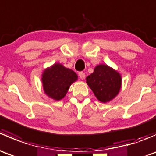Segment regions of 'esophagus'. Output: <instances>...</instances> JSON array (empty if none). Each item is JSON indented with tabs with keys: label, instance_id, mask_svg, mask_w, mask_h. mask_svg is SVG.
I'll list each match as a JSON object with an SVG mask.
<instances>
[{
	"label": "esophagus",
	"instance_id": "1",
	"mask_svg": "<svg viewBox=\"0 0 156 156\" xmlns=\"http://www.w3.org/2000/svg\"><path fill=\"white\" fill-rule=\"evenodd\" d=\"M78 75H79V77H80V78H81V79H84V78H85V73H84V72H80L79 73H78Z\"/></svg>",
	"mask_w": 156,
	"mask_h": 156
}]
</instances>
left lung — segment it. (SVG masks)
Here are the masks:
<instances>
[{"mask_svg": "<svg viewBox=\"0 0 156 156\" xmlns=\"http://www.w3.org/2000/svg\"><path fill=\"white\" fill-rule=\"evenodd\" d=\"M86 82L95 97L102 103L113 100L122 87L120 74L105 64L95 67L94 72L86 78Z\"/></svg>", "mask_w": 156, "mask_h": 156, "instance_id": "1", "label": "left lung"}]
</instances>
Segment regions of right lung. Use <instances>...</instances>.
<instances>
[{
	"instance_id": "add662e5",
	"label": "right lung",
	"mask_w": 156,
	"mask_h": 156,
	"mask_svg": "<svg viewBox=\"0 0 156 156\" xmlns=\"http://www.w3.org/2000/svg\"><path fill=\"white\" fill-rule=\"evenodd\" d=\"M78 80V75L60 63H55L42 73L44 91L53 100H60L66 95L71 84Z\"/></svg>"
}]
</instances>
